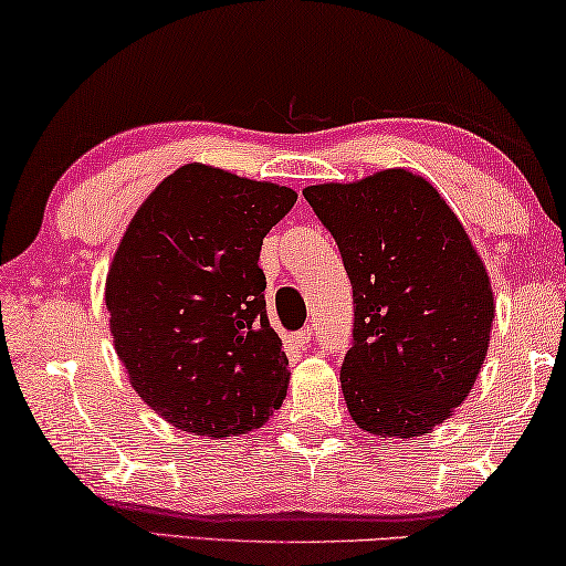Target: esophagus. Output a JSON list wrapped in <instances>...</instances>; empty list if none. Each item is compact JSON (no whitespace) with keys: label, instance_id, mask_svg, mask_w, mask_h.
<instances>
[{"label":"esophagus","instance_id":"esophagus-1","mask_svg":"<svg viewBox=\"0 0 566 566\" xmlns=\"http://www.w3.org/2000/svg\"><path fill=\"white\" fill-rule=\"evenodd\" d=\"M312 327H304V329H298V332H293V335L289 337V343L293 345V347H301V350H306L308 347V343H312Z\"/></svg>","mask_w":566,"mask_h":566}]
</instances>
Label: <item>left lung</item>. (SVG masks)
Returning <instances> with one entry per match:
<instances>
[{
    "instance_id": "1",
    "label": "left lung",
    "mask_w": 566,
    "mask_h": 566,
    "mask_svg": "<svg viewBox=\"0 0 566 566\" xmlns=\"http://www.w3.org/2000/svg\"><path fill=\"white\" fill-rule=\"evenodd\" d=\"M353 283L347 412L381 438H420L469 397L490 350L494 293L443 196L405 167L308 185Z\"/></svg>"
}]
</instances>
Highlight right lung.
<instances>
[{
    "label": "right lung",
    "instance_id": "obj_1",
    "mask_svg": "<svg viewBox=\"0 0 566 566\" xmlns=\"http://www.w3.org/2000/svg\"><path fill=\"white\" fill-rule=\"evenodd\" d=\"M296 198L192 161L130 219L105 281L111 335L130 386L177 430L244 436L283 405L291 370L258 260Z\"/></svg>",
    "mask_w": 566,
    "mask_h": 566
}]
</instances>
